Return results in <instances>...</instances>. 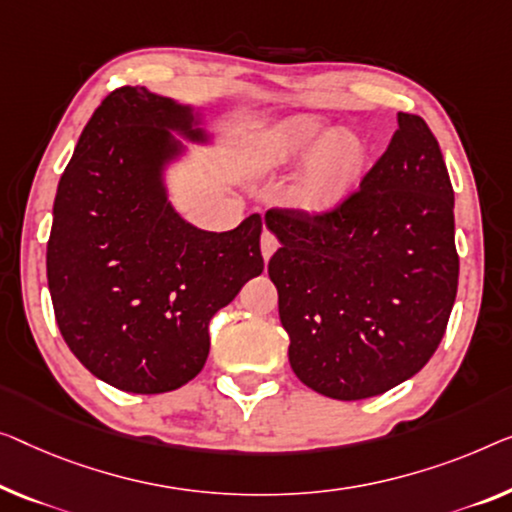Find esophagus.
I'll list each match as a JSON object with an SVG mask.
<instances>
[{
  "label": "esophagus",
  "mask_w": 512,
  "mask_h": 512,
  "mask_svg": "<svg viewBox=\"0 0 512 512\" xmlns=\"http://www.w3.org/2000/svg\"><path fill=\"white\" fill-rule=\"evenodd\" d=\"M278 246H280L278 236L269 232V230H264V234H262V255H264V259H269L273 253H276Z\"/></svg>",
  "instance_id": "esophagus-1"
}]
</instances>
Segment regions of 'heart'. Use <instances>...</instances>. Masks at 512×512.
Returning <instances> with one entry per match:
<instances>
[{"label":"heart","instance_id":"obj_1","mask_svg":"<svg viewBox=\"0 0 512 512\" xmlns=\"http://www.w3.org/2000/svg\"><path fill=\"white\" fill-rule=\"evenodd\" d=\"M312 158L292 190L294 202L308 211H322L345 195L361 170V147L315 117H292L266 128L250 144V167L259 174L278 172L296 160Z\"/></svg>","mask_w":512,"mask_h":512}]
</instances>
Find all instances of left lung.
<instances>
[{"label": "left lung", "instance_id": "1", "mask_svg": "<svg viewBox=\"0 0 512 512\" xmlns=\"http://www.w3.org/2000/svg\"><path fill=\"white\" fill-rule=\"evenodd\" d=\"M398 131L358 188L322 211L273 207L269 259L289 365L312 391L363 400L414 377L451 317L460 257L455 197L430 126Z\"/></svg>", "mask_w": 512, "mask_h": 512}]
</instances>
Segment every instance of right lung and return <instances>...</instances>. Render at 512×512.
I'll use <instances>...</instances> for the list:
<instances>
[{
  "instance_id": "obj_1",
  "label": "right lung",
  "mask_w": 512,
  "mask_h": 512,
  "mask_svg": "<svg viewBox=\"0 0 512 512\" xmlns=\"http://www.w3.org/2000/svg\"><path fill=\"white\" fill-rule=\"evenodd\" d=\"M188 108L144 87H119L87 121L59 179L48 239V287L66 345L119 391L167 393L209 356V324L264 271L253 213L204 232L165 200L170 133L200 140Z\"/></svg>"
}]
</instances>
